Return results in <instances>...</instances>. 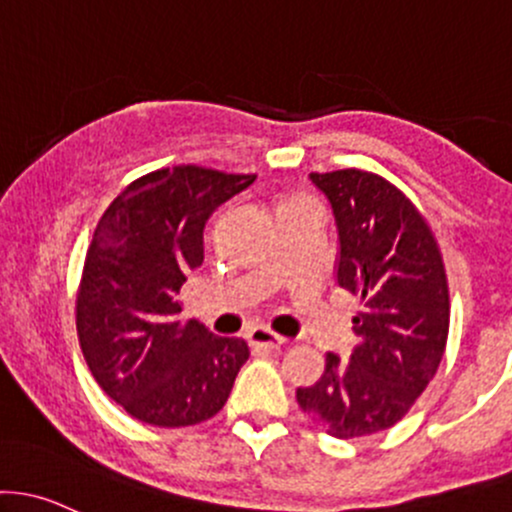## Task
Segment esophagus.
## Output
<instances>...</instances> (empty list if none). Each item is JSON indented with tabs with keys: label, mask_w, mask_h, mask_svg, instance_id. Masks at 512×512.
Masks as SVG:
<instances>
[{
	"label": "esophagus",
	"mask_w": 512,
	"mask_h": 512,
	"mask_svg": "<svg viewBox=\"0 0 512 512\" xmlns=\"http://www.w3.org/2000/svg\"><path fill=\"white\" fill-rule=\"evenodd\" d=\"M247 340H250V345L265 347V350H277V347H282L286 342L282 335H277L269 328H262V325L260 328H252L250 333H247Z\"/></svg>",
	"instance_id": "obj_1"
}]
</instances>
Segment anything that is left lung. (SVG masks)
I'll use <instances>...</instances> for the list:
<instances>
[{"label":"left lung","mask_w":512,"mask_h":512,"mask_svg":"<svg viewBox=\"0 0 512 512\" xmlns=\"http://www.w3.org/2000/svg\"><path fill=\"white\" fill-rule=\"evenodd\" d=\"M338 228L335 279L362 296L350 359L325 355L313 386L296 389L301 411L328 435L350 440L403 418L445 355L449 291L435 235L413 201L362 170L311 172Z\"/></svg>","instance_id":"obj_1"}]
</instances>
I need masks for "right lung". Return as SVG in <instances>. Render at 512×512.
<instances>
[{
	"label": "right lung",
	"instance_id": "right-lung-1",
	"mask_svg": "<svg viewBox=\"0 0 512 512\" xmlns=\"http://www.w3.org/2000/svg\"><path fill=\"white\" fill-rule=\"evenodd\" d=\"M255 174L182 165L128 184L94 230L77 294V335L106 396L157 428L204 423L226 406L245 340L182 323L177 294L204 262L211 213Z\"/></svg>",
	"mask_w": 512,
	"mask_h": 512
}]
</instances>
